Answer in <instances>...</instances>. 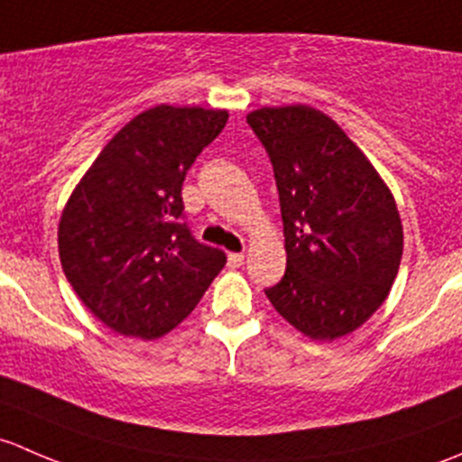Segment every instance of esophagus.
<instances>
[{
    "mask_svg": "<svg viewBox=\"0 0 462 462\" xmlns=\"http://www.w3.org/2000/svg\"><path fill=\"white\" fill-rule=\"evenodd\" d=\"M227 265H230V268H241V265H244V253L227 254Z\"/></svg>",
    "mask_w": 462,
    "mask_h": 462,
    "instance_id": "34e87169",
    "label": "esophagus"
}]
</instances>
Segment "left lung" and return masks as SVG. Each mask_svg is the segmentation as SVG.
Segmentation results:
<instances>
[{
    "instance_id": "8db88e82",
    "label": "left lung",
    "mask_w": 462,
    "mask_h": 462,
    "mask_svg": "<svg viewBox=\"0 0 462 462\" xmlns=\"http://www.w3.org/2000/svg\"><path fill=\"white\" fill-rule=\"evenodd\" d=\"M273 162L286 273L265 288L279 315L310 339H337L386 300L402 259L393 194L335 120L306 105L248 114Z\"/></svg>"
}]
</instances>
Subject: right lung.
<instances>
[{"instance_id": "add662e5", "label": "right lung", "mask_w": 462, "mask_h": 462, "mask_svg": "<svg viewBox=\"0 0 462 462\" xmlns=\"http://www.w3.org/2000/svg\"><path fill=\"white\" fill-rule=\"evenodd\" d=\"M226 109L158 105L129 120L73 189L58 227L82 304L120 335L156 339L188 318L226 265L183 221V180Z\"/></svg>"}]
</instances>
